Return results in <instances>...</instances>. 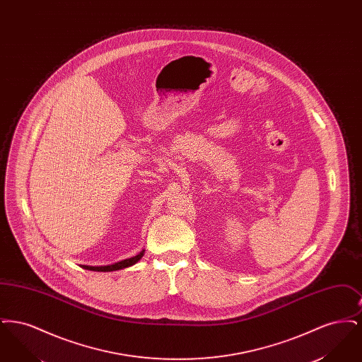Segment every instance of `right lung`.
I'll return each mask as SVG.
<instances>
[{
  "instance_id": "obj_1",
  "label": "right lung",
  "mask_w": 362,
  "mask_h": 362,
  "mask_svg": "<svg viewBox=\"0 0 362 362\" xmlns=\"http://www.w3.org/2000/svg\"><path fill=\"white\" fill-rule=\"evenodd\" d=\"M144 255V251H141L138 255L133 257V258L124 259L121 260L118 263H114V264H108V266H86L83 264L81 267L86 269V270H90V272H115V270H121V269H126V267H130L133 264H136L139 259L142 258Z\"/></svg>"
}]
</instances>
